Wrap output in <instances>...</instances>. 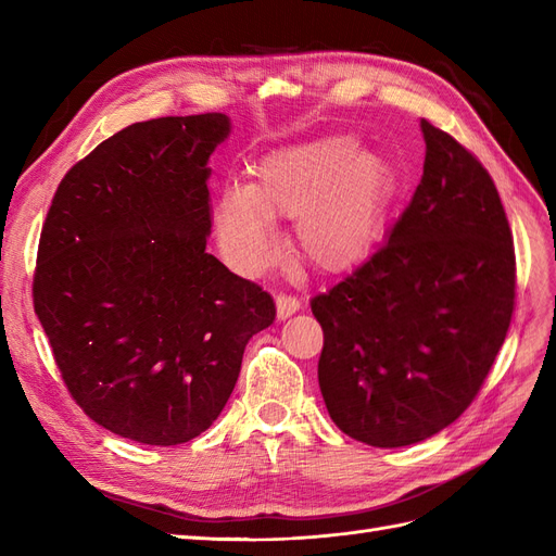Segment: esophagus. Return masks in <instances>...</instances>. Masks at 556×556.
Returning a JSON list of instances; mask_svg holds the SVG:
<instances>
[{
	"instance_id": "esophagus-1",
	"label": "esophagus",
	"mask_w": 556,
	"mask_h": 556,
	"mask_svg": "<svg viewBox=\"0 0 556 556\" xmlns=\"http://www.w3.org/2000/svg\"><path fill=\"white\" fill-rule=\"evenodd\" d=\"M299 299L296 296H292V294H278L276 296V311H278V319H285V317H290V315H294L296 311H299Z\"/></svg>"
}]
</instances>
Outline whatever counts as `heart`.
<instances>
[{
    "instance_id": "heart-1",
    "label": "heart",
    "mask_w": 556,
    "mask_h": 556,
    "mask_svg": "<svg viewBox=\"0 0 556 556\" xmlns=\"http://www.w3.org/2000/svg\"><path fill=\"white\" fill-rule=\"evenodd\" d=\"M394 190L392 166L362 153L357 139L292 146L255 164L248 185L220 192L217 239L239 271L257 274L278 255L274 217H290L301 252L319 268L343 271L374 245Z\"/></svg>"
}]
</instances>
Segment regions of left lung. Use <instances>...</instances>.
I'll return each mask as SVG.
<instances>
[{"label": "left lung", "instance_id": "8db88e82", "mask_svg": "<svg viewBox=\"0 0 556 556\" xmlns=\"http://www.w3.org/2000/svg\"><path fill=\"white\" fill-rule=\"evenodd\" d=\"M425 174L384 243L311 301L329 417L350 439H431L476 399L506 341L515 248L492 176L450 134L419 123Z\"/></svg>", "mask_w": 556, "mask_h": 556}]
</instances>
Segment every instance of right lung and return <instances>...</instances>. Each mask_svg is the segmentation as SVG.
Returning <instances> with one entry per match:
<instances>
[{
	"label": "right lung",
	"mask_w": 556,
	"mask_h": 556,
	"mask_svg": "<svg viewBox=\"0 0 556 556\" xmlns=\"http://www.w3.org/2000/svg\"><path fill=\"white\" fill-rule=\"evenodd\" d=\"M225 113L129 125L62 178L41 229L35 311L66 390L143 445L188 443L223 413L274 299L206 252L208 157Z\"/></svg>",
	"instance_id": "1"
}]
</instances>
